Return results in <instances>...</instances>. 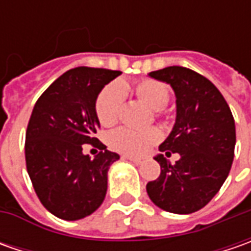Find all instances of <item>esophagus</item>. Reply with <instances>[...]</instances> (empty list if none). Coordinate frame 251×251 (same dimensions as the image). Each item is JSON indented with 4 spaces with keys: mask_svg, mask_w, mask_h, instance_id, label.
Instances as JSON below:
<instances>
[{
    "mask_svg": "<svg viewBox=\"0 0 251 251\" xmlns=\"http://www.w3.org/2000/svg\"><path fill=\"white\" fill-rule=\"evenodd\" d=\"M123 159L131 160V162H134V163H137V165H140L141 162H142L140 158H134V156H128V155H124V156H123Z\"/></svg>",
    "mask_w": 251,
    "mask_h": 251,
    "instance_id": "obj_1",
    "label": "esophagus"
}]
</instances>
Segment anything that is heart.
Listing matches in <instances>:
<instances>
[{
  "instance_id": "b5f03b06",
  "label": "heart",
  "mask_w": 251,
  "mask_h": 251,
  "mask_svg": "<svg viewBox=\"0 0 251 251\" xmlns=\"http://www.w3.org/2000/svg\"><path fill=\"white\" fill-rule=\"evenodd\" d=\"M127 85L111 82L106 85L96 99V116L101 126L110 127L116 124L121 114L126 99ZM135 95L153 110H162L170 99V92L165 83L155 79H142L134 86ZM160 140V132L156 128L134 130L123 127L116 130L110 137L111 147L128 156H141L152 145Z\"/></svg>"
}]
</instances>
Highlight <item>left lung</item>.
<instances>
[{
  "label": "left lung",
  "mask_w": 251,
  "mask_h": 251,
  "mask_svg": "<svg viewBox=\"0 0 251 251\" xmlns=\"http://www.w3.org/2000/svg\"><path fill=\"white\" fill-rule=\"evenodd\" d=\"M150 76L169 83L176 95V123L159 151L180 159L170 165L155 156L160 176L147 184L151 201L173 214L196 212L214 198L226 180L235 156L232 111L217 86L186 67L173 65Z\"/></svg>",
  "instance_id": "1"
}]
</instances>
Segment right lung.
<instances>
[{
  "instance_id": "obj_1",
  "label": "right lung",
  "mask_w": 251,
  "mask_h": 251,
  "mask_svg": "<svg viewBox=\"0 0 251 251\" xmlns=\"http://www.w3.org/2000/svg\"><path fill=\"white\" fill-rule=\"evenodd\" d=\"M120 71L76 67L57 78L34 104L26 130L25 158L43 207L57 218L76 221L100 207L107 170L119 153L106 150L91 159L82 145H96L100 128L96 99Z\"/></svg>"
}]
</instances>
